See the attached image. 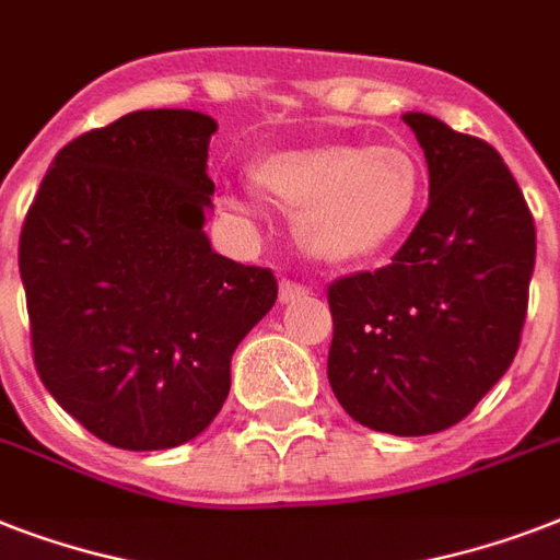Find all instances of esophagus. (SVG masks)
<instances>
[{"label":"esophagus","mask_w":560,"mask_h":560,"mask_svg":"<svg viewBox=\"0 0 560 560\" xmlns=\"http://www.w3.org/2000/svg\"><path fill=\"white\" fill-rule=\"evenodd\" d=\"M311 290L305 284H296V281L290 279H281L279 284V302L281 305H290V302H299V299H305Z\"/></svg>","instance_id":"esophagus-1"}]
</instances>
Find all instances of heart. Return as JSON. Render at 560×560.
<instances>
[{
    "label": "heart",
    "instance_id": "b5f03b06",
    "mask_svg": "<svg viewBox=\"0 0 560 560\" xmlns=\"http://www.w3.org/2000/svg\"><path fill=\"white\" fill-rule=\"evenodd\" d=\"M272 209L293 218L299 244L325 264L366 261L407 229L421 168L404 144H316L264 153L249 168ZM232 223L255 226L258 209L232 191L218 197Z\"/></svg>",
    "mask_w": 560,
    "mask_h": 560
}]
</instances>
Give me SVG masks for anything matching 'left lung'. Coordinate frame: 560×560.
Wrapping results in <instances>:
<instances>
[{"instance_id": "left-lung-1", "label": "left lung", "mask_w": 560, "mask_h": 560, "mask_svg": "<svg viewBox=\"0 0 560 560\" xmlns=\"http://www.w3.org/2000/svg\"><path fill=\"white\" fill-rule=\"evenodd\" d=\"M430 206L392 264L334 281L328 383L354 421L392 435L459 424L512 366L535 270V220L503 156L404 113Z\"/></svg>"}]
</instances>
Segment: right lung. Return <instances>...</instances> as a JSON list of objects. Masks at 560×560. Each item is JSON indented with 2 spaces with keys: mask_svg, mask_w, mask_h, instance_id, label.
<instances>
[{
  "mask_svg": "<svg viewBox=\"0 0 560 560\" xmlns=\"http://www.w3.org/2000/svg\"><path fill=\"white\" fill-rule=\"evenodd\" d=\"M218 121L139 109L57 153L20 235L39 381L101 442L168 451L223 407L237 342L270 314L276 276L202 232Z\"/></svg>",
  "mask_w": 560,
  "mask_h": 560,
  "instance_id": "right-lung-1",
  "label": "right lung"
}]
</instances>
